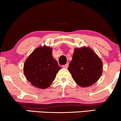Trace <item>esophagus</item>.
Here are the masks:
<instances>
[{"label":"esophagus","mask_w":121,"mask_h":121,"mask_svg":"<svg viewBox=\"0 0 121 121\" xmlns=\"http://www.w3.org/2000/svg\"><path fill=\"white\" fill-rule=\"evenodd\" d=\"M68 66H69V63H67V64H66L65 65H63V66H62V67L64 68H68Z\"/></svg>","instance_id":"esophagus-1"}]
</instances>
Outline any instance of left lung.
I'll return each instance as SVG.
<instances>
[{
  "instance_id": "8db88e82",
  "label": "left lung",
  "mask_w": 121,
  "mask_h": 121,
  "mask_svg": "<svg viewBox=\"0 0 121 121\" xmlns=\"http://www.w3.org/2000/svg\"><path fill=\"white\" fill-rule=\"evenodd\" d=\"M102 62L91 48H75L68 70L73 80L81 87L92 85L102 73Z\"/></svg>"
}]
</instances>
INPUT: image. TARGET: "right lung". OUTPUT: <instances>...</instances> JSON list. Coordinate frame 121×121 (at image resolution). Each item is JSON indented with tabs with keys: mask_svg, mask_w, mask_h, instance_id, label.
Instances as JSON below:
<instances>
[{
	"mask_svg": "<svg viewBox=\"0 0 121 121\" xmlns=\"http://www.w3.org/2000/svg\"><path fill=\"white\" fill-rule=\"evenodd\" d=\"M52 48L44 45L37 48L26 59L24 73L34 86L45 89L51 85L61 68L52 56Z\"/></svg>",
	"mask_w": 121,
	"mask_h": 121,
	"instance_id": "add662e5",
	"label": "right lung"
}]
</instances>
